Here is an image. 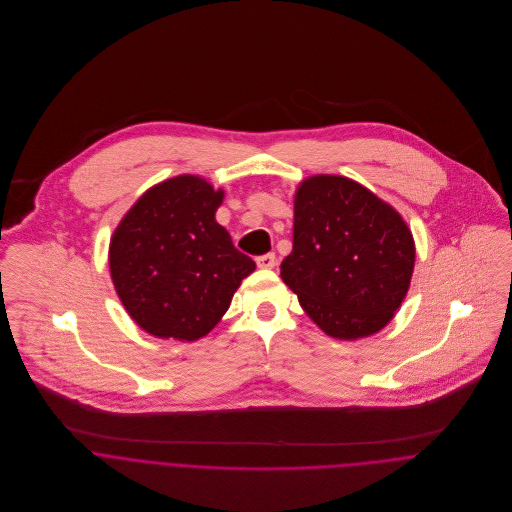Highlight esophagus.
<instances>
[{
    "instance_id": "obj_1",
    "label": "esophagus",
    "mask_w": 512,
    "mask_h": 512,
    "mask_svg": "<svg viewBox=\"0 0 512 512\" xmlns=\"http://www.w3.org/2000/svg\"><path fill=\"white\" fill-rule=\"evenodd\" d=\"M256 264H258L260 268L270 270V268H274V266H276V254H274V252H270V254H262V256H258V258H256Z\"/></svg>"
}]
</instances>
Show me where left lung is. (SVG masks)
Instances as JSON below:
<instances>
[{
  "label": "left lung",
  "instance_id": "8db88e82",
  "mask_svg": "<svg viewBox=\"0 0 512 512\" xmlns=\"http://www.w3.org/2000/svg\"><path fill=\"white\" fill-rule=\"evenodd\" d=\"M416 248L402 217L361 183L313 175L295 191L293 250L280 266L303 311L331 337H368L410 288Z\"/></svg>",
  "mask_w": 512,
  "mask_h": 512
}]
</instances>
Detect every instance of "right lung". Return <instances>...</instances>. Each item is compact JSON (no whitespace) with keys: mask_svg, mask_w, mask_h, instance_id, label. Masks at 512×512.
Returning <instances> with one entry per match:
<instances>
[{"mask_svg":"<svg viewBox=\"0 0 512 512\" xmlns=\"http://www.w3.org/2000/svg\"><path fill=\"white\" fill-rule=\"evenodd\" d=\"M222 189L179 175L146 191L110 240V274L130 317L153 337L197 341L256 268L215 213Z\"/></svg>","mask_w":512,"mask_h":512,"instance_id":"1","label":"right lung"}]
</instances>
